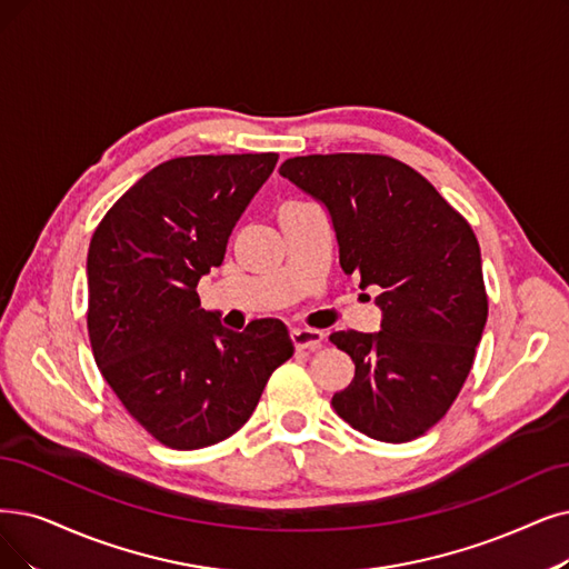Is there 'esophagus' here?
<instances>
[{
    "label": "esophagus",
    "mask_w": 569,
    "mask_h": 569,
    "mask_svg": "<svg viewBox=\"0 0 569 569\" xmlns=\"http://www.w3.org/2000/svg\"><path fill=\"white\" fill-rule=\"evenodd\" d=\"M325 333L317 329H291V343L297 350L303 352H315L317 348H322Z\"/></svg>",
    "instance_id": "esophagus-1"
}]
</instances>
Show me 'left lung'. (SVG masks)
<instances>
[{"instance_id": "8db88e82", "label": "left lung", "mask_w": 569, "mask_h": 569, "mask_svg": "<svg viewBox=\"0 0 569 569\" xmlns=\"http://www.w3.org/2000/svg\"><path fill=\"white\" fill-rule=\"evenodd\" d=\"M280 174L327 208L340 268L380 289V331L329 336L355 361L333 411L376 441L425 435L460 395L488 320L471 226L390 156H297Z\"/></svg>"}]
</instances>
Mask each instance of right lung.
I'll return each mask as SVG.
<instances>
[{"mask_svg": "<svg viewBox=\"0 0 569 569\" xmlns=\"http://www.w3.org/2000/svg\"><path fill=\"white\" fill-rule=\"evenodd\" d=\"M278 153L172 158L104 214L88 247V336L109 388L177 450L229 439L293 355L280 320L212 322L198 280L221 266L238 219Z\"/></svg>", "mask_w": 569, "mask_h": 569, "instance_id": "add662e5", "label": "right lung"}]
</instances>
